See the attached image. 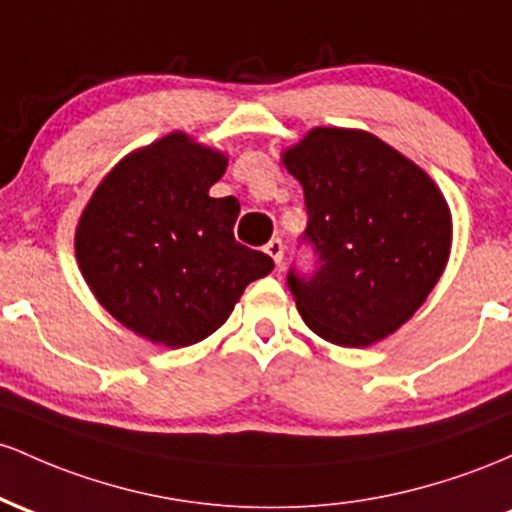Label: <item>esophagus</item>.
Listing matches in <instances>:
<instances>
[{
    "label": "esophagus",
    "mask_w": 512,
    "mask_h": 512,
    "mask_svg": "<svg viewBox=\"0 0 512 512\" xmlns=\"http://www.w3.org/2000/svg\"><path fill=\"white\" fill-rule=\"evenodd\" d=\"M266 254L273 258L275 261V266L280 268V263H283V254H285V246H283V241L280 239H271L266 244Z\"/></svg>",
    "instance_id": "obj_1"
}]
</instances>
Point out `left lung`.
<instances>
[{"mask_svg": "<svg viewBox=\"0 0 512 512\" xmlns=\"http://www.w3.org/2000/svg\"><path fill=\"white\" fill-rule=\"evenodd\" d=\"M283 159L304 188L300 244L314 254L312 271H287L304 324L348 348L394 333L445 271L452 225L442 193L360 130L314 128Z\"/></svg>", "mask_w": 512, "mask_h": 512, "instance_id": "left-lung-1", "label": "left lung"}]
</instances>
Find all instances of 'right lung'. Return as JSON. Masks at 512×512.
<instances>
[{"label":"right lung","mask_w":512,"mask_h":512,"mask_svg":"<svg viewBox=\"0 0 512 512\" xmlns=\"http://www.w3.org/2000/svg\"><path fill=\"white\" fill-rule=\"evenodd\" d=\"M227 159L183 132L120 162L77 227V261L103 307L152 343L183 348L225 324L273 258L234 239L237 198H210Z\"/></svg>","instance_id":"obj_1"}]
</instances>
